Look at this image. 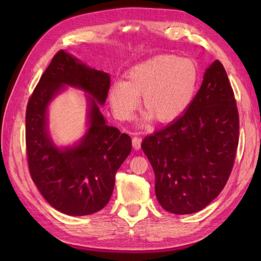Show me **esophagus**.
Segmentation results:
<instances>
[{"label": "esophagus", "mask_w": 261, "mask_h": 261, "mask_svg": "<svg viewBox=\"0 0 261 261\" xmlns=\"http://www.w3.org/2000/svg\"><path fill=\"white\" fill-rule=\"evenodd\" d=\"M132 146L135 149H139L141 146V138L140 137H132Z\"/></svg>", "instance_id": "34e87169"}]
</instances>
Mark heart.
Here are the masks:
<instances>
[{
    "label": "heart",
    "instance_id": "b5f03b06",
    "mask_svg": "<svg viewBox=\"0 0 261 261\" xmlns=\"http://www.w3.org/2000/svg\"><path fill=\"white\" fill-rule=\"evenodd\" d=\"M125 82H114L108 98L118 120L126 121L138 108L143 96L144 109L159 123L179 117L191 103L198 83L194 62L175 55H158L134 65L124 74Z\"/></svg>",
    "mask_w": 261,
    "mask_h": 261
}]
</instances>
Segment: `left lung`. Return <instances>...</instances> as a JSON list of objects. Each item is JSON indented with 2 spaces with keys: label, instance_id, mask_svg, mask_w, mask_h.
Returning <instances> with one entry per match:
<instances>
[{
  "label": "left lung",
  "instance_id": "8db88e82",
  "mask_svg": "<svg viewBox=\"0 0 261 261\" xmlns=\"http://www.w3.org/2000/svg\"><path fill=\"white\" fill-rule=\"evenodd\" d=\"M238 136L235 95L216 60L206 69L199 91L182 116L141 143L163 208L192 214L213 201L230 176Z\"/></svg>",
  "mask_w": 261,
  "mask_h": 261
}]
</instances>
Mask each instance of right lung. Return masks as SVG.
Instances as JSON below:
<instances>
[{
    "mask_svg": "<svg viewBox=\"0 0 261 261\" xmlns=\"http://www.w3.org/2000/svg\"><path fill=\"white\" fill-rule=\"evenodd\" d=\"M64 85L78 87L89 99V129L76 147L59 149L46 129L47 105ZM110 76L60 50L35 86L26 108V155L31 177L54 208L74 216L90 215L108 204L115 175L131 152V138L108 125L100 113Z\"/></svg>",
    "mask_w": 261,
    "mask_h": 261,
    "instance_id": "obj_1",
    "label": "right lung"
}]
</instances>
